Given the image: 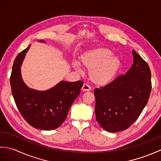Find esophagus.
Returning a JSON list of instances; mask_svg holds the SVG:
<instances>
[{
	"mask_svg": "<svg viewBox=\"0 0 161 161\" xmlns=\"http://www.w3.org/2000/svg\"><path fill=\"white\" fill-rule=\"evenodd\" d=\"M91 86L87 84H84L82 88H81V90L83 91H91Z\"/></svg>",
	"mask_w": 161,
	"mask_h": 161,
	"instance_id": "esophagus-1",
	"label": "esophagus"
}]
</instances>
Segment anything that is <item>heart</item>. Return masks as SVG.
<instances>
[{"instance_id":"heart-1","label":"heart","mask_w":161,"mask_h":161,"mask_svg":"<svg viewBox=\"0 0 161 161\" xmlns=\"http://www.w3.org/2000/svg\"><path fill=\"white\" fill-rule=\"evenodd\" d=\"M80 64L89 70L92 82L104 86L109 84L115 78L120 68L121 61L112 52L105 47H98L84 53L80 58ZM74 66L78 68V64Z\"/></svg>"}]
</instances>
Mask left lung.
Instances as JSON below:
<instances>
[{
    "mask_svg": "<svg viewBox=\"0 0 161 161\" xmlns=\"http://www.w3.org/2000/svg\"><path fill=\"white\" fill-rule=\"evenodd\" d=\"M132 53L133 64L125 75L94 90L96 119L108 132L128 129L149 100L152 90L150 68L138 53L134 50Z\"/></svg>",
    "mask_w": 161,
    "mask_h": 161,
    "instance_id": "obj_1",
    "label": "left lung"
}]
</instances>
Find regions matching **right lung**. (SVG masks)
Here are the masks:
<instances>
[{"label":"right lung","instance_id":"right-lung-1","mask_svg":"<svg viewBox=\"0 0 161 161\" xmlns=\"http://www.w3.org/2000/svg\"><path fill=\"white\" fill-rule=\"evenodd\" d=\"M29 47L30 46L21 51L14 61L10 76L14 100L20 114L30 125L36 129L53 130L59 127L66 119L84 82L62 81L48 91L30 89L20 75V66Z\"/></svg>","mask_w":161,"mask_h":161}]
</instances>
